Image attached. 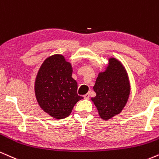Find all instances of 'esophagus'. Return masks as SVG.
<instances>
[{
    "instance_id": "1",
    "label": "esophagus",
    "mask_w": 159,
    "mask_h": 159,
    "mask_svg": "<svg viewBox=\"0 0 159 159\" xmlns=\"http://www.w3.org/2000/svg\"><path fill=\"white\" fill-rule=\"evenodd\" d=\"M84 98L85 99H89V94H86L84 95Z\"/></svg>"
}]
</instances>
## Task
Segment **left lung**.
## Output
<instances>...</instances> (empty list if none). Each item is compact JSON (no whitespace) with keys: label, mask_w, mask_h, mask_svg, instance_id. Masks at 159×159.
<instances>
[{"label":"left lung","mask_w":159,"mask_h":159,"mask_svg":"<svg viewBox=\"0 0 159 159\" xmlns=\"http://www.w3.org/2000/svg\"><path fill=\"white\" fill-rule=\"evenodd\" d=\"M108 66L98 73L93 89L96 93L91 100L102 119H110L123 110L130 93L127 72L119 61L110 58Z\"/></svg>","instance_id":"obj_1"}]
</instances>
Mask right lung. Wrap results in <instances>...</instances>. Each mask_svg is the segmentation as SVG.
Returning <instances> with one entry per match:
<instances>
[{
    "label": "right lung",
    "mask_w": 159,
    "mask_h": 159,
    "mask_svg": "<svg viewBox=\"0 0 159 159\" xmlns=\"http://www.w3.org/2000/svg\"><path fill=\"white\" fill-rule=\"evenodd\" d=\"M72 74L71 64L59 54L46 58L38 70L35 81V97L41 108L51 117H67L76 103L84 98L78 95V84Z\"/></svg>",
    "instance_id": "obj_1"
}]
</instances>
